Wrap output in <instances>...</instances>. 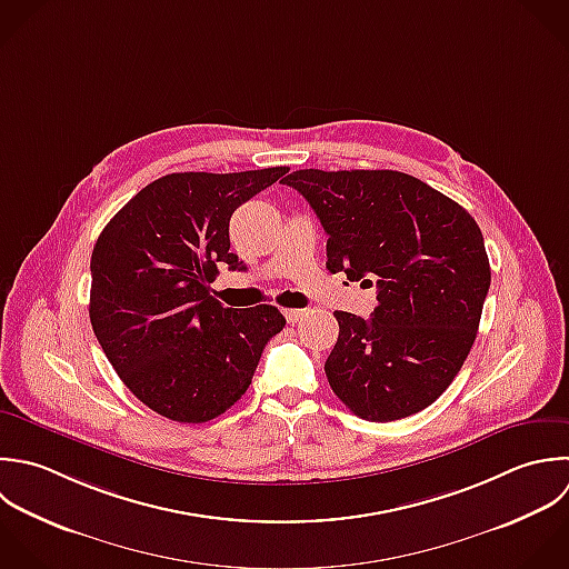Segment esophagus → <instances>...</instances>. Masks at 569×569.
<instances>
[{
	"label": "esophagus",
	"instance_id": "1",
	"mask_svg": "<svg viewBox=\"0 0 569 569\" xmlns=\"http://www.w3.org/2000/svg\"><path fill=\"white\" fill-rule=\"evenodd\" d=\"M286 315V319H288V323H297L303 315H306V310H299V308H290V310H286L283 312Z\"/></svg>",
	"mask_w": 569,
	"mask_h": 569
}]
</instances>
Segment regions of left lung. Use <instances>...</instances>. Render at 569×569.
I'll return each instance as SVG.
<instances>
[{
  "label": "left lung",
  "mask_w": 569,
  "mask_h": 569,
  "mask_svg": "<svg viewBox=\"0 0 569 569\" xmlns=\"http://www.w3.org/2000/svg\"><path fill=\"white\" fill-rule=\"evenodd\" d=\"M328 232L330 272L377 286L370 319L337 310L326 361L332 392L386 423L432 406L477 339L490 261L472 214L397 170H295L283 179Z\"/></svg>",
  "instance_id": "8db88e82"
}]
</instances>
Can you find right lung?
I'll list each match as a JSON object with an SVG mask.
<instances>
[{
  "mask_svg": "<svg viewBox=\"0 0 569 569\" xmlns=\"http://www.w3.org/2000/svg\"><path fill=\"white\" fill-rule=\"evenodd\" d=\"M288 172H172L139 190L90 257V323L126 388L177 423H206L252 383L286 326L274 306L223 308L210 297L230 252V217Z\"/></svg>",
  "mask_w": 569,
  "mask_h": 569,
  "instance_id": "obj_1",
  "label": "right lung"
}]
</instances>
